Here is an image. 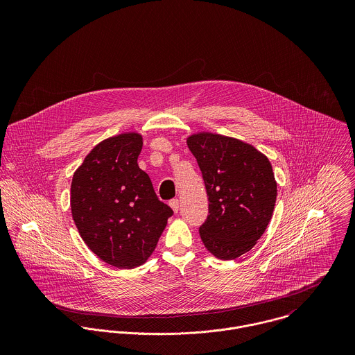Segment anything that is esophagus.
Returning a JSON list of instances; mask_svg holds the SVG:
<instances>
[{
	"label": "esophagus",
	"mask_w": 355,
	"mask_h": 355,
	"mask_svg": "<svg viewBox=\"0 0 355 355\" xmlns=\"http://www.w3.org/2000/svg\"><path fill=\"white\" fill-rule=\"evenodd\" d=\"M169 206L172 207V210H173L175 213H178V211H179V200H171V201H169Z\"/></svg>",
	"instance_id": "obj_1"
}]
</instances>
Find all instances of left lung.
<instances>
[{"label":"left lung","mask_w":355,"mask_h":355,"mask_svg":"<svg viewBox=\"0 0 355 355\" xmlns=\"http://www.w3.org/2000/svg\"><path fill=\"white\" fill-rule=\"evenodd\" d=\"M209 200L200 227L205 248L220 259L250 252L275 209L277 183L268 157L236 138L197 132L187 138Z\"/></svg>","instance_id":"8db88e82"}]
</instances>
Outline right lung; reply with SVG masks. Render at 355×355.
<instances>
[{"instance_id":"1","label":"right lung","mask_w":355,"mask_h":355,"mask_svg":"<svg viewBox=\"0 0 355 355\" xmlns=\"http://www.w3.org/2000/svg\"><path fill=\"white\" fill-rule=\"evenodd\" d=\"M142 145L138 132L102 141L75 171L71 184V213L82 239L120 269L148 261L173 214L138 165Z\"/></svg>"}]
</instances>
